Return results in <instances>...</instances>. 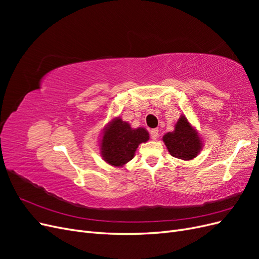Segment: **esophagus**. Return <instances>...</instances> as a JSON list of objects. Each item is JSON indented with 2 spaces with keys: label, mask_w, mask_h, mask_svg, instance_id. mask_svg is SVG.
I'll use <instances>...</instances> for the list:
<instances>
[{
  "label": "esophagus",
  "mask_w": 259,
  "mask_h": 259,
  "mask_svg": "<svg viewBox=\"0 0 259 259\" xmlns=\"http://www.w3.org/2000/svg\"><path fill=\"white\" fill-rule=\"evenodd\" d=\"M150 136H151V138H152L153 140L158 139V137H159V130H158V128L151 130V131H150Z\"/></svg>",
  "instance_id": "34e87169"
}]
</instances>
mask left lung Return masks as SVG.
<instances>
[{
    "instance_id": "1",
    "label": "left lung",
    "mask_w": 259,
    "mask_h": 259,
    "mask_svg": "<svg viewBox=\"0 0 259 259\" xmlns=\"http://www.w3.org/2000/svg\"><path fill=\"white\" fill-rule=\"evenodd\" d=\"M163 142L171 156L182 160H192L202 149L201 139L187 117L182 115L175 125L174 132L163 136Z\"/></svg>"
}]
</instances>
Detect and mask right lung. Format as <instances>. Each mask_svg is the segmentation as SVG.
Listing matches in <instances>:
<instances>
[{"mask_svg": "<svg viewBox=\"0 0 259 259\" xmlns=\"http://www.w3.org/2000/svg\"><path fill=\"white\" fill-rule=\"evenodd\" d=\"M149 140V133L143 128H132L127 122L117 119L110 122L100 140L104 160L113 166H123L133 158L136 149Z\"/></svg>", "mask_w": 259, "mask_h": 259, "instance_id": "1", "label": "right lung"}]
</instances>
